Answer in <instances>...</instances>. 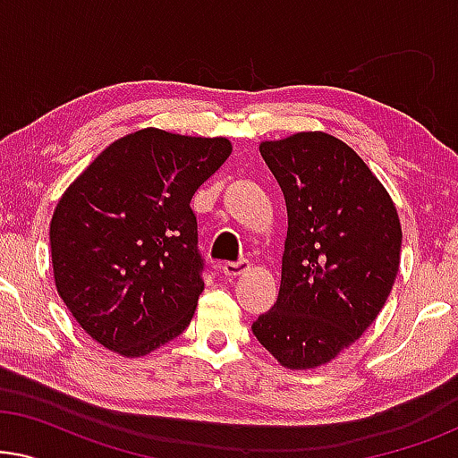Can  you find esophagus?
<instances>
[{
  "mask_svg": "<svg viewBox=\"0 0 458 458\" xmlns=\"http://www.w3.org/2000/svg\"><path fill=\"white\" fill-rule=\"evenodd\" d=\"M250 268V262L246 259L242 260H229V262H223L221 265V271L227 275V277H235V275H242L243 271H248Z\"/></svg>",
  "mask_w": 458,
  "mask_h": 458,
  "instance_id": "obj_1",
  "label": "esophagus"
}]
</instances>
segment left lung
<instances>
[{"label": "left lung", "mask_w": 458, "mask_h": 458, "mask_svg": "<svg viewBox=\"0 0 458 458\" xmlns=\"http://www.w3.org/2000/svg\"><path fill=\"white\" fill-rule=\"evenodd\" d=\"M287 206L277 302L252 323L287 369H315L354 344L390 296L400 267L390 193L342 140L309 131L262 141Z\"/></svg>", "instance_id": "1"}]
</instances>
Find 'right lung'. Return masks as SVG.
Masks as SVG:
<instances>
[{
	"label": "right lung",
	"instance_id": "obj_1",
	"mask_svg": "<svg viewBox=\"0 0 458 458\" xmlns=\"http://www.w3.org/2000/svg\"><path fill=\"white\" fill-rule=\"evenodd\" d=\"M229 154L225 137L148 127L110 143L60 198L55 287L104 348L146 356L190 325L204 290L190 202Z\"/></svg>",
	"mask_w": 458,
	"mask_h": 458
}]
</instances>
